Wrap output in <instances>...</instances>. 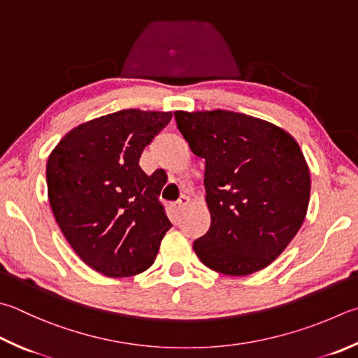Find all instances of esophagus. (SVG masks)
I'll return each instance as SVG.
<instances>
[{"label": "esophagus", "mask_w": 358, "mask_h": 358, "mask_svg": "<svg viewBox=\"0 0 358 358\" xmlns=\"http://www.w3.org/2000/svg\"><path fill=\"white\" fill-rule=\"evenodd\" d=\"M189 203H191V199L187 197V196H185V194H183V196H181L177 201H175V210H177V211H183L185 208H186L187 205H189Z\"/></svg>", "instance_id": "1"}]
</instances>
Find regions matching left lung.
I'll return each instance as SVG.
<instances>
[{
	"instance_id": "8db88e82",
	"label": "left lung",
	"mask_w": 358,
	"mask_h": 358,
	"mask_svg": "<svg viewBox=\"0 0 358 358\" xmlns=\"http://www.w3.org/2000/svg\"><path fill=\"white\" fill-rule=\"evenodd\" d=\"M194 155L205 159L211 225L194 241L200 262L225 275L269 266L301 229L310 200V171L289 133L257 117L175 111Z\"/></svg>"
}]
</instances>
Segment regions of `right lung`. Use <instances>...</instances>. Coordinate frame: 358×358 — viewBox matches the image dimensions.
Returning <instances> with one entry per match:
<instances>
[{"mask_svg": "<svg viewBox=\"0 0 358 358\" xmlns=\"http://www.w3.org/2000/svg\"><path fill=\"white\" fill-rule=\"evenodd\" d=\"M172 113L123 109L71 129L51 152L47 186L64 236L89 268L129 277L153 264L172 224L161 178L139 166Z\"/></svg>", "mask_w": 358, "mask_h": 358, "instance_id": "add662e5", "label": "right lung"}]
</instances>
